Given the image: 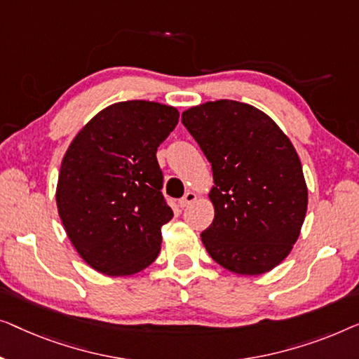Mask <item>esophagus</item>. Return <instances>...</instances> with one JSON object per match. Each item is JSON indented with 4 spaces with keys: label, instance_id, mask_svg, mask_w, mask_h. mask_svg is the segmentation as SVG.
<instances>
[{
    "label": "esophagus",
    "instance_id": "1",
    "mask_svg": "<svg viewBox=\"0 0 359 359\" xmlns=\"http://www.w3.org/2000/svg\"><path fill=\"white\" fill-rule=\"evenodd\" d=\"M195 200H196V194H195V191H187V194L184 195V198H180V201H179L180 208H187V206L194 203Z\"/></svg>",
    "mask_w": 359,
    "mask_h": 359
}]
</instances>
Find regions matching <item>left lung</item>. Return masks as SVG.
Wrapping results in <instances>:
<instances>
[{
  "label": "left lung",
  "mask_w": 359,
  "mask_h": 359,
  "mask_svg": "<svg viewBox=\"0 0 359 359\" xmlns=\"http://www.w3.org/2000/svg\"><path fill=\"white\" fill-rule=\"evenodd\" d=\"M182 123L213 170L215 219L201 232L216 264L262 275L290 255L307 211V185L294 146L265 112L221 99L190 107Z\"/></svg>",
  "instance_id": "obj_1"
}]
</instances>
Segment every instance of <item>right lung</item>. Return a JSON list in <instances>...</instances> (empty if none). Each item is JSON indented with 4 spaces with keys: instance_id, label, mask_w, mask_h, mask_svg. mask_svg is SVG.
<instances>
[{
    "instance_id": "1",
    "label": "right lung",
    "mask_w": 359,
    "mask_h": 359,
    "mask_svg": "<svg viewBox=\"0 0 359 359\" xmlns=\"http://www.w3.org/2000/svg\"><path fill=\"white\" fill-rule=\"evenodd\" d=\"M177 122L172 105L117 102L95 114L68 146L58 215L81 259L99 273L135 275L159 255L161 228L174 213L161 194L156 151Z\"/></svg>"
}]
</instances>
